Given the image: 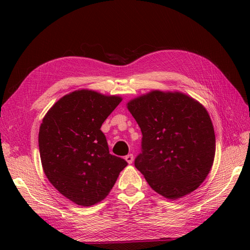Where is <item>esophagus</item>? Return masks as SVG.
<instances>
[{
    "label": "esophagus",
    "instance_id": "34e87169",
    "mask_svg": "<svg viewBox=\"0 0 250 250\" xmlns=\"http://www.w3.org/2000/svg\"><path fill=\"white\" fill-rule=\"evenodd\" d=\"M125 160L128 164H132L133 163V155L132 154H128L125 156Z\"/></svg>",
    "mask_w": 250,
    "mask_h": 250
}]
</instances>
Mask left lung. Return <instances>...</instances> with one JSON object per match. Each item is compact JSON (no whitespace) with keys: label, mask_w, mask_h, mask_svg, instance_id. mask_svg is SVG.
<instances>
[{"label":"left lung","mask_w":250,"mask_h":250,"mask_svg":"<svg viewBox=\"0 0 250 250\" xmlns=\"http://www.w3.org/2000/svg\"><path fill=\"white\" fill-rule=\"evenodd\" d=\"M126 106L143 134L134 165L148 185L176 200L195 191L214 164L216 138L207 108L178 90L153 89Z\"/></svg>","instance_id":"left-lung-1"}]
</instances>
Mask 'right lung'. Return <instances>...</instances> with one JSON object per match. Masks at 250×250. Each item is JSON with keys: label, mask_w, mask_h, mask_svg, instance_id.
Masks as SVG:
<instances>
[{"label": "right lung", "mask_w": 250, "mask_h": 250, "mask_svg": "<svg viewBox=\"0 0 250 250\" xmlns=\"http://www.w3.org/2000/svg\"><path fill=\"white\" fill-rule=\"evenodd\" d=\"M122 97L93 89L64 95L44 115L39 132L42 170L52 186L72 202L102 201L127 163L111 155L101 126Z\"/></svg>", "instance_id": "obj_1"}]
</instances>
